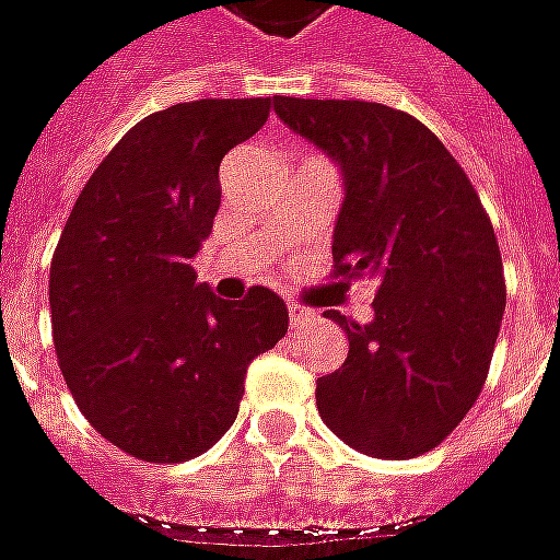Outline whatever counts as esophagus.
Listing matches in <instances>:
<instances>
[{
    "label": "esophagus",
    "mask_w": 560,
    "mask_h": 560,
    "mask_svg": "<svg viewBox=\"0 0 560 560\" xmlns=\"http://www.w3.org/2000/svg\"><path fill=\"white\" fill-rule=\"evenodd\" d=\"M288 318H291V330H300V327H306L308 320H315V312L306 306H300V303H291V306H288Z\"/></svg>",
    "instance_id": "1"
}]
</instances>
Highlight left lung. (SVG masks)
<instances>
[{"label": "left lung", "instance_id": "1", "mask_svg": "<svg viewBox=\"0 0 560 560\" xmlns=\"http://www.w3.org/2000/svg\"><path fill=\"white\" fill-rule=\"evenodd\" d=\"M272 103L342 175L336 276L378 281L370 324L324 312L346 330L348 358L318 378V416L363 455H424L470 412L494 354L506 284L491 221L412 115L358 100Z\"/></svg>", "mask_w": 560, "mask_h": 560}]
</instances>
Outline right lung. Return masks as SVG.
<instances>
[{
    "label": "right lung",
    "instance_id": "1",
    "mask_svg": "<svg viewBox=\"0 0 560 560\" xmlns=\"http://www.w3.org/2000/svg\"><path fill=\"white\" fill-rule=\"evenodd\" d=\"M272 100H197L139 120L100 163L50 264V327L66 385L127 455L178 464L236 421L248 363L288 334L269 288L221 300L190 260L221 206L230 148Z\"/></svg>",
    "mask_w": 560,
    "mask_h": 560
}]
</instances>
